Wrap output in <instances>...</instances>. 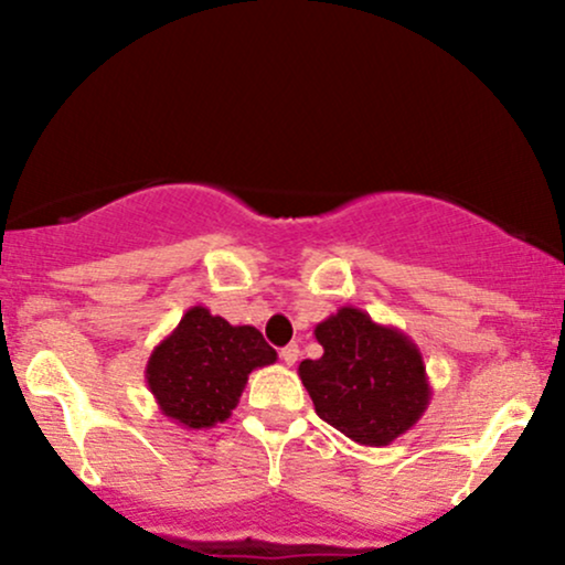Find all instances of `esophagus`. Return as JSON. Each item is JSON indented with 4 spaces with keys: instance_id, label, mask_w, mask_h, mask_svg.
I'll return each mask as SVG.
<instances>
[{
    "instance_id": "esophagus-1",
    "label": "esophagus",
    "mask_w": 565,
    "mask_h": 565,
    "mask_svg": "<svg viewBox=\"0 0 565 565\" xmlns=\"http://www.w3.org/2000/svg\"><path fill=\"white\" fill-rule=\"evenodd\" d=\"M278 355H281L284 364L291 366V364H297V359H300V348L287 345V348H281V353H278Z\"/></svg>"
}]
</instances>
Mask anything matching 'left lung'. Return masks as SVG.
Masks as SVG:
<instances>
[{
  "mask_svg": "<svg viewBox=\"0 0 565 565\" xmlns=\"http://www.w3.org/2000/svg\"><path fill=\"white\" fill-rule=\"evenodd\" d=\"M313 334L323 355L302 361L297 374L323 423L361 446H391L423 419L433 387L412 337L353 305Z\"/></svg>",
  "mask_w": 565,
  "mask_h": 565,
  "instance_id": "left-lung-1",
  "label": "left lung"
}]
</instances>
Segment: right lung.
I'll use <instances>...</instances> for the list:
<instances>
[{"label":"right lung","instance_id":"add662e5","mask_svg":"<svg viewBox=\"0 0 565 565\" xmlns=\"http://www.w3.org/2000/svg\"><path fill=\"white\" fill-rule=\"evenodd\" d=\"M276 359L255 327H233L193 305L151 350L146 382L167 419L185 430H206L231 417L249 374Z\"/></svg>","mask_w":565,"mask_h":565}]
</instances>
